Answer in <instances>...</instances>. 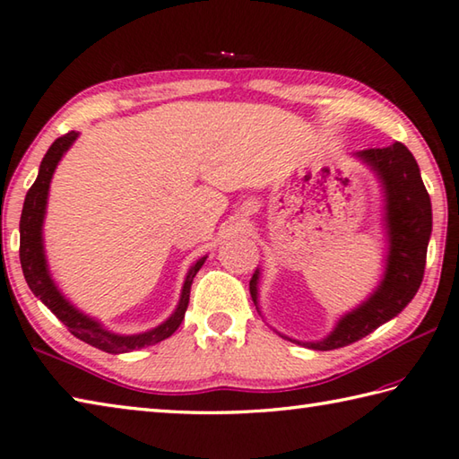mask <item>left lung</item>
<instances>
[{"instance_id":"8db88e82","label":"left lung","mask_w":459,"mask_h":459,"mask_svg":"<svg viewBox=\"0 0 459 459\" xmlns=\"http://www.w3.org/2000/svg\"><path fill=\"white\" fill-rule=\"evenodd\" d=\"M379 180L383 195V230L387 237L385 269L379 285L355 309L341 315L327 337L319 341H289L315 351H331L363 339L402 313L418 293L426 269L431 237V201L423 186L420 166L402 143L385 148H368L353 154ZM258 277L251 279V297L258 309Z\"/></svg>"}]
</instances>
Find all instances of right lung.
<instances>
[{"label":"right lung","mask_w":459,"mask_h":459,"mask_svg":"<svg viewBox=\"0 0 459 459\" xmlns=\"http://www.w3.org/2000/svg\"><path fill=\"white\" fill-rule=\"evenodd\" d=\"M78 136V132H68V134L57 138L56 143L48 148L44 160L39 164L38 178L28 190L26 201H23V211L20 219V263L23 269V277H26L31 293L70 329L74 337H78L84 341V343L100 349V351L118 355L148 345H156L166 337H170L172 333L180 327L190 301V287H193V281L196 277V273L201 271V266L204 264L206 256L198 258V261L193 263V266L188 269L177 309L172 311L169 319L144 333H134V335L114 333L110 329H106L102 323L94 319V316H90L84 311H80L78 307H74V303H70V299H65L62 290L57 289L56 281L52 279V273H49L44 248V219L48 208L49 182L54 178L57 164H60L70 146L76 143Z\"/></svg>","instance_id":"1"}]
</instances>
